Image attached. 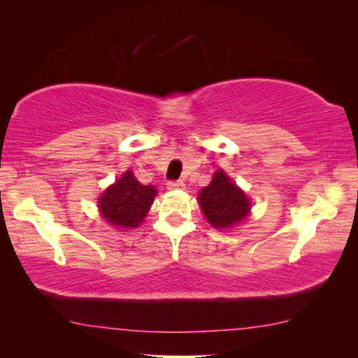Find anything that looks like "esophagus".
Here are the masks:
<instances>
[{
	"mask_svg": "<svg viewBox=\"0 0 358 358\" xmlns=\"http://www.w3.org/2000/svg\"><path fill=\"white\" fill-rule=\"evenodd\" d=\"M167 187H169V189H183L185 183L181 180H172V181H169V183H167Z\"/></svg>",
	"mask_w": 358,
	"mask_h": 358,
	"instance_id": "obj_1",
	"label": "esophagus"
}]
</instances>
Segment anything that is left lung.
<instances>
[{
    "label": "left lung",
    "mask_w": 358,
    "mask_h": 358,
    "mask_svg": "<svg viewBox=\"0 0 358 358\" xmlns=\"http://www.w3.org/2000/svg\"><path fill=\"white\" fill-rule=\"evenodd\" d=\"M199 203L205 217L216 229H227L243 221L251 205L245 192L222 171H217L211 183L199 194Z\"/></svg>",
    "instance_id": "8db88e82"
}]
</instances>
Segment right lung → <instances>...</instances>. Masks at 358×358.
Here are the masks:
<instances>
[{"label":"right lung","instance_id":"1","mask_svg":"<svg viewBox=\"0 0 358 358\" xmlns=\"http://www.w3.org/2000/svg\"><path fill=\"white\" fill-rule=\"evenodd\" d=\"M155 186L141 185L131 171L112 185L99 199L104 220L120 229L137 227L147 216L156 196Z\"/></svg>","mask_w":358,"mask_h":358}]
</instances>
